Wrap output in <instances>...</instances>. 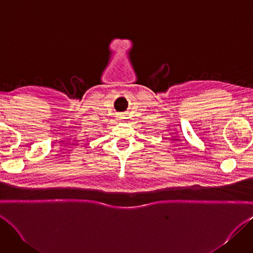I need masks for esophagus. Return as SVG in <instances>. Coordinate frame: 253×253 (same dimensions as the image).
<instances>
[{
  "instance_id": "obj_1",
  "label": "esophagus",
  "mask_w": 253,
  "mask_h": 253,
  "mask_svg": "<svg viewBox=\"0 0 253 253\" xmlns=\"http://www.w3.org/2000/svg\"><path fill=\"white\" fill-rule=\"evenodd\" d=\"M120 118H121V119H122V118H124V115H122V114H121V115H120Z\"/></svg>"
}]
</instances>
